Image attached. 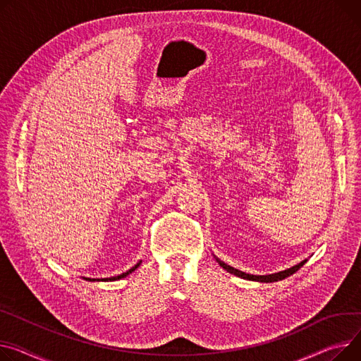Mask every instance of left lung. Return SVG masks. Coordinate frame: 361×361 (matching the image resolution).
Returning a JSON list of instances; mask_svg holds the SVG:
<instances>
[{"instance_id": "1", "label": "left lung", "mask_w": 361, "mask_h": 361, "mask_svg": "<svg viewBox=\"0 0 361 361\" xmlns=\"http://www.w3.org/2000/svg\"><path fill=\"white\" fill-rule=\"evenodd\" d=\"M214 258H216V261H218V262L221 264V267H224L228 273H231V274H233V276H236V277L245 279V280L261 281V283H273V281H279V280H283V279H286V277H289V276H292L293 273H296V271L303 266V264L307 261V259H303V261H300L299 264H296V266H293V267H290V269H287V270H283V271H279V273L266 274V276H257V274H248V273H245V271L233 269V267L228 266V264H225L224 261H221L218 257H214Z\"/></svg>"}]
</instances>
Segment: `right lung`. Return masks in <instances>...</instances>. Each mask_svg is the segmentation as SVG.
<instances>
[{"instance_id": "1", "label": "right lung", "mask_w": 361, "mask_h": 361, "mask_svg": "<svg viewBox=\"0 0 361 361\" xmlns=\"http://www.w3.org/2000/svg\"><path fill=\"white\" fill-rule=\"evenodd\" d=\"M140 262H142V259L139 261V262H136L135 266L132 267V269H129L126 273H122V274H118V276H113V277H109V279H90V277H84V280H87V281H114V280H118V279H123V277H126V276H129L132 271H135L139 266H140Z\"/></svg>"}]
</instances>
